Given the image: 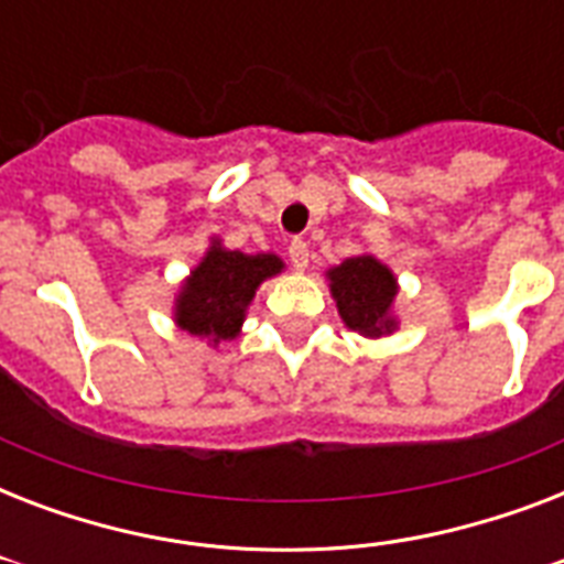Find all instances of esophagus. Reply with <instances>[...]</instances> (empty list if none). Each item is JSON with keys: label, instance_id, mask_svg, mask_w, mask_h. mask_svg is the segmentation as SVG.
<instances>
[{"label": "esophagus", "instance_id": "34e87169", "mask_svg": "<svg viewBox=\"0 0 564 564\" xmlns=\"http://www.w3.org/2000/svg\"><path fill=\"white\" fill-rule=\"evenodd\" d=\"M290 263L295 265V269H307L310 246L304 242V239H292L290 242Z\"/></svg>", "mask_w": 564, "mask_h": 564}]
</instances>
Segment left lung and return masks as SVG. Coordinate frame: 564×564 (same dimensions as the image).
<instances>
[{
	"label": "left lung",
	"instance_id": "8db88e82",
	"mask_svg": "<svg viewBox=\"0 0 564 564\" xmlns=\"http://www.w3.org/2000/svg\"><path fill=\"white\" fill-rule=\"evenodd\" d=\"M330 292L351 330L380 336L392 327L389 304L394 299V278L375 257H351L336 265L330 272Z\"/></svg>",
	"mask_w": 564,
	"mask_h": 564
}]
</instances>
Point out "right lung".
<instances>
[{"mask_svg": "<svg viewBox=\"0 0 564 564\" xmlns=\"http://www.w3.org/2000/svg\"><path fill=\"white\" fill-rule=\"evenodd\" d=\"M281 265L274 254L248 257L213 246L181 292L178 325L195 336H213V343L234 339L254 290Z\"/></svg>", "mask_w": 564, "mask_h": 564, "instance_id": "obj_1", "label": "right lung"}]
</instances>
